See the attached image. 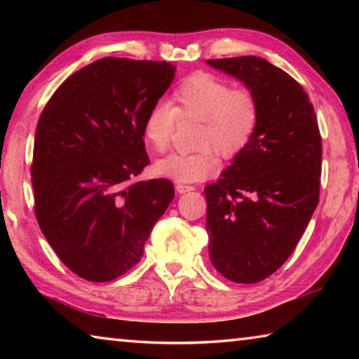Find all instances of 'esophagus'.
Returning a JSON list of instances; mask_svg holds the SVG:
<instances>
[{"mask_svg":"<svg viewBox=\"0 0 359 359\" xmlns=\"http://www.w3.org/2000/svg\"><path fill=\"white\" fill-rule=\"evenodd\" d=\"M175 190H177V193L184 194V193H188V191H193V190H194V187H191V185H182V184H177V185H175Z\"/></svg>","mask_w":359,"mask_h":359,"instance_id":"obj_1","label":"esophagus"}]
</instances>
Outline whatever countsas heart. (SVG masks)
Instances as JSON below:
<instances>
[{
    "label": "heart",
    "instance_id": "b5f03b06",
    "mask_svg": "<svg viewBox=\"0 0 359 359\" xmlns=\"http://www.w3.org/2000/svg\"><path fill=\"white\" fill-rule=\"evenodd\" d=\"M261 117L259 101L250 88H233L209 72H196L174 90L166 102H156L142 121V137L155 151L171 144L175 120H194V154H171L155 163V172L177 184H194L214 175L223 158L241 155L255 137Z\"/></svg>",
    "mask_w": 359,
    "mask_h": 359
}]
</instances>
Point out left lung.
<instances>
[{
    "instance_id": "obj_1",
    "label": "left lung",
    "mask_w": 359,
    "mask_h": 359,
    "mask_svg": "<svg viewBox=\"0 0 359 359\" xmlns=\"http://www.w3.org/2000/svg\"><path fill=\"white\" fill-rule=\"evenodd\" d=\"M257 95L258 130L222 179L204 188L209 257L223 277L257 283L297 245L320 199L321 136L309 95L264 58L208 60Z\"/></svg>"
}]
</instances>
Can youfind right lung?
<instances>
[{
	"mask_svg": "<svg viewBox=\"0 0 359 359\" xmlns=\"http://www.w3.org/2000/svg\"><path fill=\"white\" fill-rule=\"evenodd\" d=\"M175 66L106 57L74 72L42 111L32 184L42 234L66 267L109 282L142 258L169 203L168 179L139 182L149 165L142 121Z\"/></svg>",
	"mask_w": 359,
	"mask_h": 359,
	"instance_id": "1",
	"label": "right lung"
}]
</instances>
